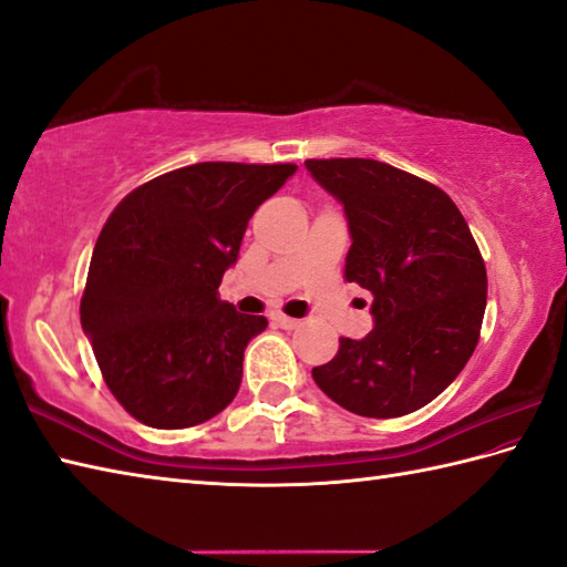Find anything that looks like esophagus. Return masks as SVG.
I'll use <instances>...</instances> for the list:
<instances>
[{"instance_id": "1", "label": "esophagus", "mask_w": 567, "mask_h": 567, "mask_svg": "<svg viewBox=\"0 0 567 567\" xmlns=\"http://www.w3.org/2000/svg\"><path fill=\"white\" fill-rule=\"evenodd\" d=\"M272 321L277 327H282V329H287V331H292V329H299L302 327V319H292V317H287V315H272Z\"/></svg>"}]
</instances>
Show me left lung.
I'll use <instances>...</instances> for the list:
<instances>
[{"label": "left lung", "mask_w": 567, "mask_h": 567, "mask_svg": "<svg viewBox=\"0 0 567 567\" xmlns=\"http://www.w3.org/2000/svg\"><path fill=\"white\" fill-rule=\"evenodd\" d=\"M343 206L347 280L373 295V329L341 339L312 369L331 401L363 417H401L445 391L480 341L486 268L452 198L375 159H307Z\"/></svg>", "instance_id": "8db88e82"}]
</instances>
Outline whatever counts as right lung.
Listing matches in <instances>:
<instances>
[{
  "mask_svg": "<svg viewBox=\"0 0 567 567\" xmlns=\"http://www.w3.org/2000/svg\"><path fill=\"white\" fill-rule=\"evenodd\" d=\"M295 164L202 162L127 194L95 243L81 324L110 391L157 430L202 425L236 398L268 319L218 299L248 220Z\"/></svg>",
  "mask_w": 567,
  "mask_h": 567,
  "instance_id": "right-lung-1",
  "label": "right lung"
}]
</instances>
